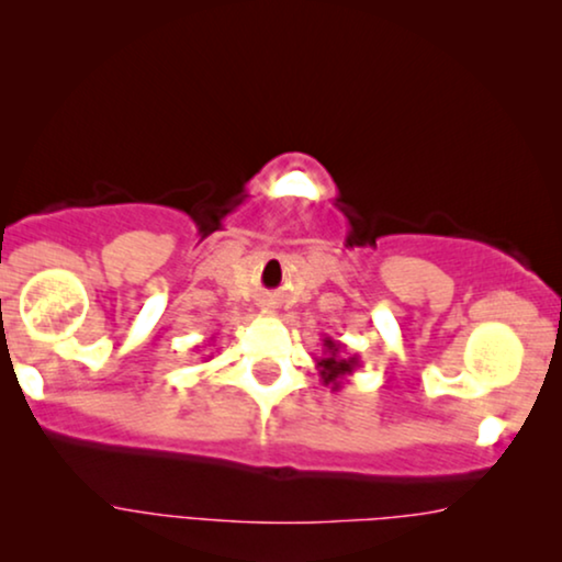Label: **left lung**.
I'll list each match as a JSON object with an SVG mask.
<instances>
[{"instance_id": "1", "label": "left lung", "mask_w": 562, "mask_h": 562, "mask_svg": "<svg viewBox=\"0 0 562 562\" xmlns=\"http://www.w3.org/2000/svg\"><path fill=\"white\" fill-rule=\"evenodd\" d=\"M317 372H321L323 385H330V391H341L346 380L357 372L359 357L346 355V346L334 341L330 336L323 338V357L315 359Z\"/></svg>"}]
</instances>
